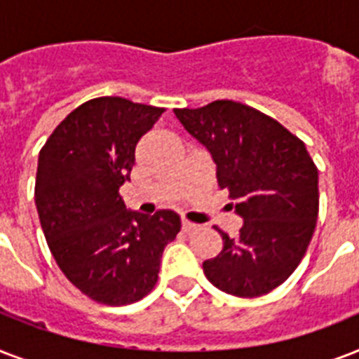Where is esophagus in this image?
Instances as JSON below:
<instances>
[{"instance_id":"obj_1","label":"esophagus","mask_w":359,"mask_h":359,"mask_svg":"<svg viewBox=\"0 0 359 359\" xmlns=\"http://www.w3.org/2000/svg\"><path fill=\"white\" fill-rule=\"evenodd\" d=\"M197 225L191 224V222H188V219H182V231L184 233H191V231H196Z\"/></svg>"}]
</instances>
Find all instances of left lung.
Returning <instances> with one entry per match:
<instances>
[{
    "instance_id": "8db88e82",
    "label": "left lung",
    "mask_w": 359,
    "mask_h": 359,
    "mask_svg": "<svg viewBox=\"0 0 359 359\" xmlns=\"http://www.w3.org/2000/svg\"><path fill=\"white\" fill-rule=\"evenodd\" d=\"M175 115L210 152L218 186L244 222L235 238L219 231L224 250L203 262V272L227 294H266L294 272L317 225L318 171L304 141L233 100Z\"/></svg>"
}]
</instances>
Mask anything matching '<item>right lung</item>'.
<instances>
[{
  "mask_svg": "<svg viewBox=\"0 0 359 359\" xmlns=\"http://www.w3.org/2000/svg\"><path fill=\"white\" fill-rule=\"evenodd\" d=\"M163 108L121 97L93 98L53 130L39 154L36 212L53 259L76 289L98 304L126 306L156 285L179 214L124 207L135 145Z\"/></svg>",
  "mask_w": 359,
  "mask_h": 359,
  "instance_id": "obj_1",
  "label": "right lung"
}]
</instances>
